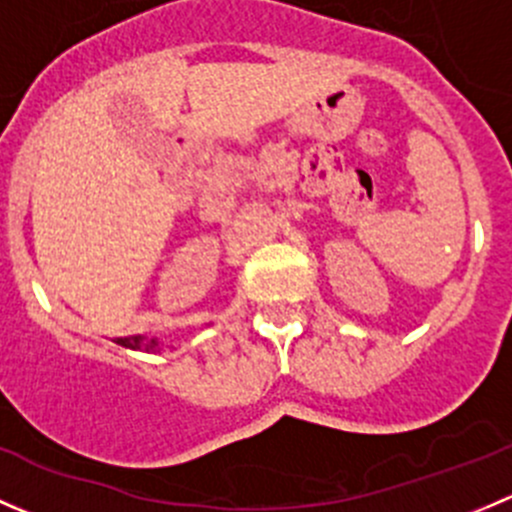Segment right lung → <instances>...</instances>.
I'll list each match as a JSON object with an SVG mask.
<instances>
[{
	"instance_id": "obj_1",
	"label": "right lung",
	"mask_w": 512,
	"mask_h": 512,
	"mask_svg": "<svg viewBox=\"0 0 512 512\" xmlns=\"http://www.w3.org/2000/svg\"><path fill=\"white\" fill-rule=\"evenodd\" d=\"M116 344H121V347L126 349H141V352H158V339H146L141 337V334H136V337H118Z\"/></svg>"
}]
</instances>
